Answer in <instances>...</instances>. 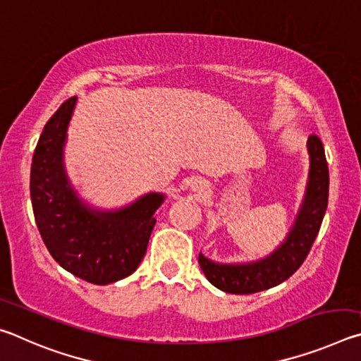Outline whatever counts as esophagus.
<instances>
[{"instance_id":"34e87169","label":"esophagus","mask_w":361,"mask_h":361,"mask_svg":"<svg viewBox=\"0 0 361 361\" xmlns=\"http://www.w3.org/2000/svg\"><path fill=\"white\" fill-rule=\"evenodd\" d=\"M192 188H194V191H204V189H205V185H202V183H194V185H192Z\"/></svg>"}]
</instances>
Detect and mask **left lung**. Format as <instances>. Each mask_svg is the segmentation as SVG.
<instances>
[{
	"instance_id": "obj_1",
	"label": "left lung",
	"mask_w": 361,
	"mask_h": 361,
	"mask_svg": "<svg viewBox=\"0 0 361 361\" xmlns=\"http://www.w3.org/2000/svg\"><path fill=\"white\" fill-rule=\"evenodd\" d=\"M310 156L309 185L304 204L288 239L269 258L253 264H216L199 255V264L212 285L232 295H252L272 288L295 274L312 248L328 205L329 173L322 140L312 133L307 140Z\"/></svg>"
}]
</instances>
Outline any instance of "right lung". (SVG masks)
<instances>
[{
	"label": "right lung",
	"instance_id": "right-lung-1",
	"mask_svg": "<svg viewBox=\"0 0 361 361\" xmlns=\"http://www.w3.org/2000/svg\"><path fill=\"white\" fill-rule=\"evenodd\" d=\"M78 97L65 100L36 145L30 195L42 242L60 266L94 285H108L137 271L148 248L161 194H148L119 212L89 210L66 180L62 149Z\"/></svg>",
	"mask_w": 361,
	"mask_h": 361
}]
</instances>
